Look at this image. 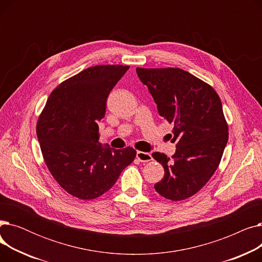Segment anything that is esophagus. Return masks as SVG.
Listing matches in <instances>:
<instances>
[{"label":"esophagus","instance_id":"1","mask_svg":"<svg viewBox=\"0 0 262 262\" xmlns=\"http://www.w3.org/2000/svg\"><path fill=\"white\" fill-rule=\"evenodd\" d=\"M137 159L141 162H147V161L152 160L153 157L149 153H145V152H141V150H138V152H137Z\"/></svg>","mask_w":262,"mask_h":262}]
</instances>
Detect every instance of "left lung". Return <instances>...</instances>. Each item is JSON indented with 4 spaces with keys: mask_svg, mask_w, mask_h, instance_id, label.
Wrapping results in <instances>:
<instances>
[{
    "mask_svg": "<svg viewBox=\"0 0 262 262\" xmlns=\"http://www.w3.org/2000/svg\"><path fill=\"white\" fill-rule=\"evenodd\" d=\"M136 71L159 115L174 125L171 142H176V152L172 158L152 154L164 169L154 188L168 200H186L210 180L228 141L221 100L207 82L183 69L137 68Z\"/></svg>",
    "mask_w": 262,
    "mask_h": 262,
    "instance_id": "1",
    "label": "left lung"
}]
</instances>
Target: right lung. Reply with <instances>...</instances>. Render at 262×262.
<instances>
[{"instance_id": "right-lung-1", "label": "right lung", "mask_w": 262, "mask_h": 262, "mask_svg": "<svg viewBox=\"0 0 262 262\" xmlns=\"http://www.w3.org/2000/svg\"><path fill=\"white\" fill-rule=\"evenodd\" d=\"M128 66L102 64L82 70L55 88L37 122L47 167L59 186L80 200H93L112 188L136 157L99 142V125L108 94Z\"/></svg>"}]
</instances>
